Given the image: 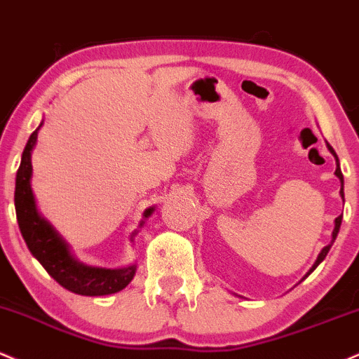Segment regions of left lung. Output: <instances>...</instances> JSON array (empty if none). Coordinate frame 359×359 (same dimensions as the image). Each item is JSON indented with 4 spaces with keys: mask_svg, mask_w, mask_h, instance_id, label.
<instances>
[{
    "mask_svg": "<svg viewBox=\"0 0 359 359\" xmlns=\"http://www.w3.org/2000/svg\"><path fill=\"white\" fill-rule=\"evenodd\" d=\"M326 146H327V149H330V153H331L332 156H334V159H336V171H334V175L338 176L339 181H341V189H339V195H341V198H343V201H344V178H343V172H341V168H339V159H338V156H336L334 149H332V147L330 146V142H327V141H326ZM341 222H343V215H339V217L336 218V220H334V230H332V235H331V243H327V245L323 248V250H321V254H319V255H318V259H316L314 265H313V267L309 269V272H307L306 276H304V279H306L307 276H309L311 272H314V269L318 267V265L321 264L324 259H326L327 252H330V248L332 247V243H334V240H336V237H338V233H339V226H341ZM304 279H302V280H304Z\"/></svg>",
    "mask_w": 359,
    "mask_h": 359,
    "instance_id": "obj_1",
    "label": "left lung"
}]
</instances>
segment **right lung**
<instances>
[{
	"label": "right lung",
	"mask_w": 359,
	"mask_h": 359,
	"mask_svg": "<svg viewBox=\"0 0 359 359\" xmlns=\"http://www.w3.org/2000/svg\"><path fill=\"white\" fill-rule=\"evenodd\" d=\"M40 126L33 130L29 136L27 146H25L23 154H21V163L16 172V187H15V208L16 220H18L20 231L27 242L28 250L32 255L43 265V269L53 277L62 287L80 296H109V294L119 292L129 284L136 276V264L126 265L119 269H105L94 267L79 262L72 255L69 243L62 238V235L46 222L40 213H38L35 195L32 189V151L36 144L38 130ZM154 212V206L144 210L142 220L139 226L144 225L146 218H149ZM137 235V230L130 235V238Z\"/></svg>",
	"instance_id": "right-lung-1"
}]
</instances>
